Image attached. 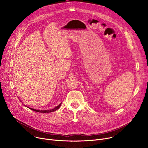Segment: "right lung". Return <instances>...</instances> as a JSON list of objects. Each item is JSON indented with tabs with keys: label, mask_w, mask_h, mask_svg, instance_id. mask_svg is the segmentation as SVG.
<instances>
[{
	"label": "right lung",
	"mask_w": 148,
	"mask_h": 148,
	"mask_svg": "<svg viewBox=\"0 0 148 148\" xmlns=\"http://www.w3.org/2000/svg\"><path fill=\"white\" fill-rule=\"evenodd\" d=\"M61 103H60L57 107H55L54 108H53V109H52V110H43V111H42V110H34V109H33V108H29V109H30V110H33V111H36V112H41V113H49V112H51L56 111L57 110H58V109L60 108V107L61 106Z\"/></svg>",
	"instance_id": "obj_1"
}]
</instances>
